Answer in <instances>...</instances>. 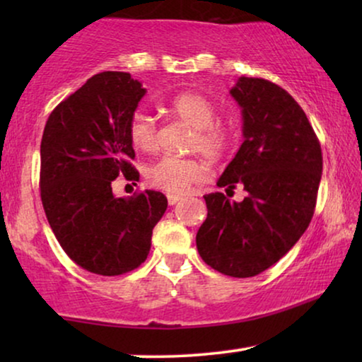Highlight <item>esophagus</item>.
<instances>
[{
    "label": "esophagus",
    "mask_w": 362,
    "mask_h": 362,
    "mask_svg": "<svg viewBox=\"0 0 362 362\" xmlns=\"http://www.w3.org/2000/svg\"><path fill=\"white\" fill-rule=\"evenodd\" d=\"M166 197H168V202H170V206H175L176 202H180L182 199L181 194H173V192H170Z\"/></svg>",
    "instance_id": "1"
}]
</instances>
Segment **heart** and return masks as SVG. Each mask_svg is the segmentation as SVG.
<instances>
[{"label": "heart", "instance_id": "obj_1", "mask_svg": "<svg viewBox=\"0 0 362 362\" xmlns=\"http://www.w3.org/2000/svg\"><path fill=\"white\" fill-rule=\"evenodd\" d=\"M171 115L194 128L189 150L199 151L209 160L224 155L230 141V133L217 120V110L209 98L197 92H181L166 102ZM128 138L133 148L151 153L158 146V125L150 113L135 110L128 122ZM146 181L156 189L185 192L191 185L206 177L204 163L197 158L163 156L151 163L145 171Z\"/></svg>", "mask_w": 362, "mask_h": 362}]
</instances>
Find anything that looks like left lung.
<instances>
[{
  "label": "left lung",
  "mask_w": 362,
  "mask_h": 362,
  "mask_svg": "<svg viewBox=\"0 0 362 362\" xmlns=\"http://www.w3.org/2000/svg\"><path fill=\"white\" fill-rule=\"evenodd\" d=\"M230 95L242 108L244 143L217 186H244V201L206 194L196 235L202 260L247 279L276 264L308 227L323 170L321 146L303 108L265 78L239 77ZM226 189V191H227Z\"/></svg>",
  "instance_id": "8db88e82"
}]
</instances>
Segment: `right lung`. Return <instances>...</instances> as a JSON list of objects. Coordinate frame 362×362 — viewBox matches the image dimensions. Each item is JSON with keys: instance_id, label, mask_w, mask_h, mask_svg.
I'll list each match as a JSON object with an SVG mask.
<instances>
[{"instance_id": "right-lung-1", "label": "right lung", "mask_w": 362, "mask_h": 362, "mask_svg": "<svg viewBox=\"0 0 362 362\" xmlns=\"http://www.w3.org/2000/svg\"><path fill=\"white\" fill-rule=\"evenodd\" d=\"M146 93L128 72H102L54 108L41 141V199L64 252L92 274L113 276L146 260L163 192L117 197L112 182L138 180L128 122Z\"/></svg>"}]
</instances>
